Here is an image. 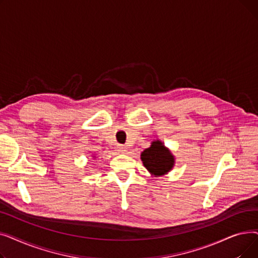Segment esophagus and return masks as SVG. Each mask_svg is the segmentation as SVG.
Returning <instances> with one entry per match:
<instances>
[{"mask_svg": "<svg viewBox=\"0 0 258 258\" xmlns=\"http://www.w3.org/2000/svg\"><path fill=\"white\" fill-rule=\"evenodd\" d=\"M118 152L121 154H124L126 152V148L123 145H119L118 146Z\"/></svg>", "mask_w": 258, "mask_h": 258, "instance_id": "esophagus-1", "label": "esophagus"}]
</instances>
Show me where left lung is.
Masks as SVG:
<instances>
[{"mask_svg":"<svg viewBox=\"0 0 258 258\" xmlns=\"http://www.w3.org/2000/svg\"><path fill=\"white\" fill-rule=\"evenodd\" d=\"M141 160L145 168L155 177L166 174L174 165V157L160 140L153 141L151 147L141 153Z\"/></svg>","mask_w":258,"mask_h":258,"instance_id":"left-lung-1","label":"left lung"}]
</instances>
